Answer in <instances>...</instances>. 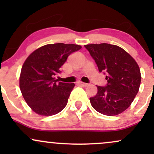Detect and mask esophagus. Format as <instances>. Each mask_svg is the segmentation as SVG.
Here are the masks:
<instances>
[{
    "instance_id": "34e87169",
    "label": "esophagus",
    "mask_w": 154,
    "mask_h": 154,
    "mask_svg": "<svg viewBox=\"0 0 154 154\" xmlns=\"http://www.w3.org/2000/svg\"><path fill=\"white\" fill-rule=\"evenodd\" d=\"M77 84L78 85L83 86V87H86V86L88 85V83H85V82H77Z\"/></svg>"
}]
</instances>
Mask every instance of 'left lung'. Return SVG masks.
Returning <instances> with one entry per match:
<instances>
[{
	"label": "left lung",
	"instance_id": "1",
	"mask_svg": "<svg viewBox=\"0 0 154 154\" xmlns=\"http://www.w3.org/2000/svg\"><path fill=\"white\" fill-rule=\"evenodd\" d=\"M85 47L95 60L98 70L106 75L107 85H97L98 92L90 98L93 109L106 116H116L131 105L139 91L141 74L133 58L123 48L108 43L88 44Z\"/></svg>",
	"mask_w": 154,
	"mask_h": 154
}]
</instances>
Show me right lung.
<instances>
[{"label": "right lung", "instance_id": "1", "mask_svg": "<svg viewBox=\"0 0 154 154\" xmlns=\"http://www.w3.org/2000/svg\"><path fill=\"white\" fill-rule=\"evenodd\" d=\"M75 44H48L26 58L21 70L19 88L30 109L41 116H52L66 106L74 83L58 82L55 76L72 53L79 51Z\"/></svg>", "mask_w": 154, "mask_h": 154}]
</instances>
